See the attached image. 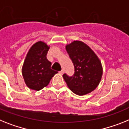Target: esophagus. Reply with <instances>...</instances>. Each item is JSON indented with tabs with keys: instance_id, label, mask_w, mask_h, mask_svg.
<instances>
[{
	"instance_id": "34e87169",
	"label": "esophagus",
	"mask_w": 129,
	"mask_h": 129,
	"mask_svg": "<svg viewBox=\"0 0 129 129\" xmlns=\"http://www.w3.org/2000/svg\"><path fill=\"white\" fill-rule=\"evenodd\" d=\"M59 73H60V74H61V75H62V74H63V73H64V70H63V69H61V71H60Z\"/></svg>"
}]
</instances>
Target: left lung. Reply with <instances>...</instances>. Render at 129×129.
<instances>
[{"label": "left lung", "mask_w": 129, "mask_h": 129, "mask_svg": "<svg viewBox=\"0 0 129 129\" xmlns=\"http://www.w3.org/2000/svg\"><path fill=\"white\" fill-rule=\"evenodd\" d=\"M66 51L75 69L73 75L66 73L63 78L73 93L83 95L97 88L103 75L100 60L93 51L84 43L75 41L66 46Z\"/></svg>", "instance_id": "left-lung-1"}]
</instances>
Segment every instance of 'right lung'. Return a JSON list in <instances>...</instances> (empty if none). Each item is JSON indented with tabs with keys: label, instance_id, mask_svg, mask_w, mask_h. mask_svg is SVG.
Segmentation results:
<instances>
[{
	"label": "right lung",
	"instance_id": "1",
	"mask_svg": "<svg viewBox=\"0 0 129 129\" xmlns=\"http://www.w3.org/2000/svg\"><path fill=\"white\" fill-rule=\"evenodd\" d=\"M49 47L38 41L29 50L22 68V73L26 86L39 91L49 84L57 71L51 69V62L47 59Z\"/></svg>",
	"mask_w": 129,
	"mask_h": 129
}]
</instances>
